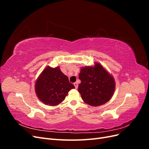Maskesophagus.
Segmentation results:
<instances>
[{"mask_svg": "<svg viewBox=\"0 0 149 149\" xmlns=\"http://www.w3.org/2000/svg\"><path fill=\"white\" fill-rule=\"evenodd\" d=\"M74 87H75V88L76 89H77L78 88V83H74Z\"/></svg>", "mask_w": 149, "mask_h": 149, "instance_id": "obj_1", "label": "esophagus"}]
</instances>
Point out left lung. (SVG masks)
Segmentation results:
<instances>
[{
  "label": "left lung",
  "mask_w": 149,
  "mask_h": 149,
  "mask_svg": "<svg viewBox=\"0 0 149 149\" xmlns=\"http://www.w3.org/2000/svg\"><path fill=\"white\" fill-rule=\"evenodd\" d=\"M81 83L78 91L82 100L92 106H101L109 101L115 91L112 76L98 63L94 66H86L79 74Z\"/></svg>",
  "instance_id": "8db88e82"
}]
</instances>
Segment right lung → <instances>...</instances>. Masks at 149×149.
<instances>
[{
	"instance_id": "right-lung-1",
	"label": "right lung",
	"mask_w": 149,
	"mask_h": 149,
	"mask_svg": "<svg viewBox=\"0 0 149 149\" xmlns=\"http://www.w3.org/2000/svg\"><path fill=\"white\" fill-rule=\"evenodd\" d=\"M35 93L45 104L56 106L63 101L65 97L74 86L68 78L61 71L59 67L47 66L35 83Z\"/></svg>"
}]
</instances>
